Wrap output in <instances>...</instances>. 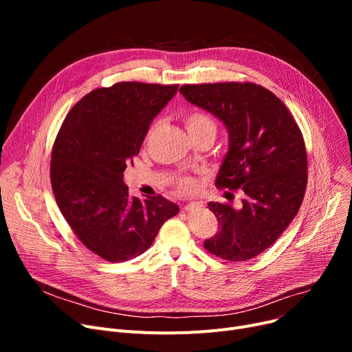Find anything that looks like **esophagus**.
<instances>
[{
  "instance_id": "esophagus-1",
  "label": "esophagus",
  "mask_w": 352,
  "mask_h": 352,
  "mask_svg": "<svg viewBox=\"0 0 352 352\" xmlns=\"http://www.w3.org/2000/svg\"><path fill=\"white\" fill-rule=\"evenodd\" d=\"M198 207H201L199 202H197V201H192V202H188V204L184 206V207H182V210H186V211H191V210H194V208H198Z\"/></svg>"
}]
</instances>
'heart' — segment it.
<instances>
[{
    "instance_id": "obj_1",
    "label": "heart",
    "mask_w": 352,
    "mask_h": 352,
    "mask_svg": "<svg viewBox=\"0 0 352 352\" xmlns=\"http://www.w3.org/2000/svg\"><path fill=\"white\" fill-rule=\"evenodd\" d=\"M184 124L187 126V131L190 135H195L199 133H204V131H214L215 133V122L212 121V118L210 116H207L206 113H202V111L198 109H188L184 113L182 116ZM195 187V182L191 178H179L177 181V190L178 191H191Z\"/></svg>"
}]
</instances>
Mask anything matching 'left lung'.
<instances>
[{
  "mask_svg": "<svg viewBox=\"0 0 352 352\" xmlns=\"http://www.w3.org/2000/svg\"><path fill=\"white\" fill-rule=\"evenodd\" d=\"M179 91L227 126L230 150L215 186L244 194L239 210L210 202L219 231L204 248L226 261L251 260L276 241L302 204L308 171L301 129L278 97L254 82L187 84Z\"/></svg>",
  "mask_w": 352,
  "mask_h": 352,
  "instance_id": "obj_1",
  "label": "left lung"
}]
</instances>
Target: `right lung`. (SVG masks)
<instances>
[{"label": "right lung", "mask_w": 352, "mask_h": 352, "mask_svg": "<svg viewBox=\"0 0 352 352\" xmlns=\"http://www.w3.org/2000/svg\"><path fill=\"white\" fill-rule=\"evenodd\" d=\"M177 89V84L134 81L97 88L71 108L54 141L55 201L80 241L105 261L141 255L179 211L161 195L129 197L122 179L154 117Z\"/></svg>", "instance_id": "right-lung-1"}]
</instances>
